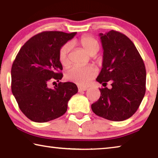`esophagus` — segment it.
Segmentation results:
<instances>
[{
  "label": "esophagus",
  "instance_id": "1",
  "mask_svg": "<svg viewBox=\"0 0 158 158\" xmlns=\"http://www.w3.org/2000/svg\"><path fill=\"white\" fill-rule=\"evenodd\" d=\"M88 89L87 87H79V91H84V90H86Z\"/></svg>",
  "mask_w": 158,
  "mask_h": 158
}]
</instances>
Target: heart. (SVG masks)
Segmentation results:
<instances>
[{
    "mask_svg": "<svg viewBox=\"0 0 158 158\" xmlns=\"http://www.w3.org/2000/svg\"><path fill=\"white\" fill-rule=\"evenodd\" d=\"M70 44L72 45H79L90 56L96 54L100 49V43L98 40L89 35H85L79 39L73 40ZM69 52L70 45L67 43L60 47L58 52L60 62L63 66H68L70 63ZM96 74L97 70L92 66H74L66 72L65 77L69 81L80 85H85L89 84L90 80L94 78Z\"/></svg>",
    "mask_w": 158,
    "mask_h": 158,
    "instance_id": "1",
    "label": "heart"
}]
</instances>
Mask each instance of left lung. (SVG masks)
<instances>
[{
	"label": "left lung",
	"instance_id": "8db88e82",
	"mask_svg": "<svg viewBox=\"0 0 158 158\" xmlns=\"http://www.w3.org/2000/svg\"><path fill=\"white\" fill-rule=\"evenodd\" d=\"M100 37L102 68L96 80L105 87L111 82L112 89H100V97L91 109L109 121H125L137 111L145 95V65L135 45L124 34L111 30Z\"/></svg>",
	"mask_w": 158,
	"mask_h": 158
}]
</instances>
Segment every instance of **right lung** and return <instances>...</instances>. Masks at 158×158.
<instances>
[{"instance_id": "add662e5", "label": "right lung", "mask_w": 158, "mask_h": 158, "mask_svg": "<svg viewBox=\"0 0 158 158\" xmlns=\"http://www.w3.org/2000/svg\"><path fill=\"white\" fill-rule=\"evenodd\" d=\"M76 34L42 32L32 37L17 53L11 69L12 92L21 111L31 121L45 123L63 116L69 99L78 92L73 82L49 87L51 81L62 79L58 52Z\"/></svg>"}]
</instances>
